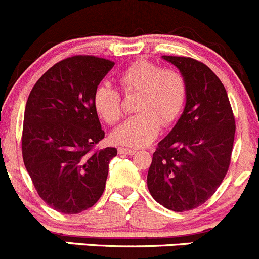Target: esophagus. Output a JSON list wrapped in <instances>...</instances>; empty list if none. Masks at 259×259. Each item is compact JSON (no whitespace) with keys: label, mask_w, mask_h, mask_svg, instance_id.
I'll return each mask as SVG.
<instances>
[{"label":"esophagus","mask_w":259,"mask_h":259,"mask_svg":"<svg viewBox=\"0 0 259 259\" xmlns=\"http://www.w3.org/2000/svg\"><path fill=\"white\" fill-rule=\"evenodd\" d=\"M118 151H119V154H125V155H134V154L136 153L135 149H128V148H119L118 149Z\"/></svg>","instance_id":"obj_1"}]
</instances>
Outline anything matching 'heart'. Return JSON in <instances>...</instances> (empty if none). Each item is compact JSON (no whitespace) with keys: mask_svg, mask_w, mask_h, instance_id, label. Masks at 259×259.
<instances>
[{"mask_svg":"<svg viewBox=\"0 0 259 259\" xmlns=\"http://www.w3.org/2000/svg\"><path fill=\"white\" fill-rule=\"evenodd\" d=\"M125 95L139 94V113L111 134L119 145L141 148L150 144L159 134L160 122L168 125L179 118L186 101V82L179 72L163 69L148 60H137L118 77ZM94 105L109 124H115L123 117V99L110 83H103L95 90Z\"/></svg>","mask_w":259,"mask_h":259,"instance_id":"obj_1","label":"heart"}]
</instances>
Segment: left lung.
<instances>
[{"label": "left lung", "mask_w": 259, "mask_h": 259, "mask_svg": "<svg viewBox=\"0 0 259 259\" xmlns=\"http://www.w3.org/2000/svg\"><path fill=\"white\" fill-rule=\"evenodd\" d=\"M162 58L184 77L186 104L153 154L148 189L163 207L185 212L205 203L222 184L236 127L226 90L205 64L184 56Z\"/></svg>", "instance_id": "left-lung-1"}]
</instances>
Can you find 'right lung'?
Returning a JSON list of instances; mask_svg holds the SVG:
<instances>
[{
  "label": "right lung",
  "mask_w": 259,
  "mask_h": 259,
  "mask_svg": "<svg viewBox=\"0 0 259 259\" xmlns=\"http://www.w3.org/2000/svg\"><path fill=\"white\" fill-rule=\"evenodd\" d=\"M113 61L72 56L51 66L34 84L24 111L21 150L38 195L52 209L77 214L103 195L115 148L104 139L94 94Z\"/></svg>",
  "instance_id": "1"
}]
</instances>
